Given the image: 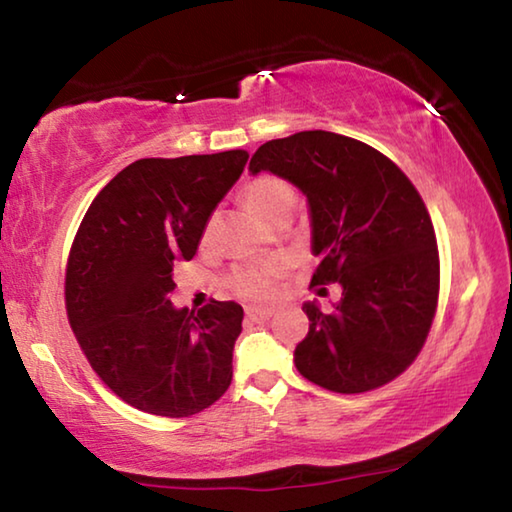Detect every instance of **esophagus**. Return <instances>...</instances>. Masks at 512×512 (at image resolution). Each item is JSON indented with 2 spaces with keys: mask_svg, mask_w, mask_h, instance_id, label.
Here are the masks:
<instances>
[{
  "mask_svg": "<svg viewBox=\"0 0 512 512\" xmlns=\"http://www.w3.org/2000/svg\"><path fill=\"white\" fill-rule=\"evenodd\" d=\"M246 316L248 320H255V323H264L273 316V309L268 307H246Z\"/></svg>",
  "mask_w": 512,
  "mask_h": 512,
  "instance_id": "obj_1",
  "label": "esophagus"
}]
</instances>
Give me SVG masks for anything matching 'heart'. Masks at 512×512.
Masks as SVG:
<instances>
[{
	"instance_id": "b5f03b06",
	"label": "heart",
	"mask_w": 512,
	"mask_h": 512,
	"mask_svg": "<svg viewBox=\"0 0 512 512\" xmlns=\"http://www.w3.org/2000/svg\"><path fill=\"white\" fill-rule=\"evenodd\" d=\"M244 198L250 210L257 212L262 219H268L277 207L293 203V198L296 196H293L291 185L284 183L282 178L262 176L246 187ZM277 275H280V266L277 264H259V266L241 268V271L232 277V289L246 298L262 300V298L273 296Z\"/></svg>"
}]
</instances>
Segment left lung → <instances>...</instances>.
Here are the masks:
<instances>
[{
	"mask_svg": "<svg viewBox=\"0 0 512 512\" xmlns=\"http://www.w3.org/2000/svg\"><path fill=\"white\" fill-rule=\"evenodd\" d=\"M248 171L305 194L320 259L311 284L341 287L332 307L302 305L309 332L293 352L298 372L334 393L388 384L418 357L438 302L436 235L411 180L372 146L327 131L262 144Z\"/></svg>",
	"mask_w": 512,
	"mask_h": 512,
	"instance_id": "8db88e82",
	"label": "left lung"
}]
</instances>
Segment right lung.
I'll use <instances>...</instances> for the list:
<instances>
[{
  "label": "right lung",
  "mask_w": 512,
  "mask_h": 512,
  "mask_svg": "<svg viewBox=\"0 0 512 512\" xmlns=\"http://www.w3.org/2000/svg\"><path fill=\"white\" fill-rule=\"evenodd\" d=\"M248 151L144 158L94 198L67 262V318L90 366L144 413L187 418L228 391L244 309L176 307L173 262L192 259Z\"/></svg>",
  "instance_id": "add662e5"
}]
</instances>
